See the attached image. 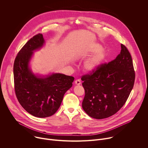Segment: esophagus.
Here are the masks:
<instances>
[{"label": "esophagus", "mask_w": 148, "mask_h": 148, "mask_svg": "<svg viewBox=\"0 0 148 148\" xmlns=\"http://www.w3.org/2000/svg\"><path fill=\"white\" fill-rule=\"evenodd\" d=\"M75 84L76 85H80L81 84V81L79 79H76L75 81Z\"/></svg>", "instance_id": "34e87169"}]
</instances>
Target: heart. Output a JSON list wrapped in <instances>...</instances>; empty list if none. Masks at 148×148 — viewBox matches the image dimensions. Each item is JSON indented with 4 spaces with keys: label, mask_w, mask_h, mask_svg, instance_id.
I'll list each match as a JSON object with an SVG mask.
<instances>
[{
    "label": "heart",
    "mask_w": 148,
    "mask_h": 148,
    "mask_svg": "<svg viewBox=\"0 0 148 148\" xmlns=\"http://www.w3.org/2000/svg\"><path fill=\"white\" fill-rule=\"evenodd\" d=\"M102 47L98 43H93L88 49L89 54H95L84 63V69L88 73H93L97 70L106 58L107 54Z\"/></svg>",
    "instance_id": "b5f03b06"
}]
</instances>
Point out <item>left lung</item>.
Masks as SVG:
<instances>
[{
    "label": "left lung",
    "instance_id": "obj_1",
    "mask_svg": "<svg viewBox=\"0 0 148 148\" xmlns=\"http://www.w3.org/2000/svg\"><path fill=\"white\" fill-rule=\"evenodd\" d=\"M116 58L102 64L81 80L85 90L82 107L90 116L101 119L116 114L125 103L134 87L135 74L130 53L121 44Z\"/></svg>",
    "mask_w": 148,
    "mask_h": 148
}]
</instances>
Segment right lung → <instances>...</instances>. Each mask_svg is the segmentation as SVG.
<instances>
[{
    "label": "right lung",
    "mask_w": 148,
    "mask_h": 148,
    "mask_svg": "<svg viewBox=\"0 0 148 148\" xmlns=\"http://www.w3.org/2000/svg\"><path fill=\"white\" fill-rule=\"evenodd\" d=\"M45 43L42 34L33 36L19 51L13 66L16 97L27 112L38 118L49 117L57 112L74 80L72 76L60 73L41 76L32 72L29 63L33 51Z\"/></svg>",
    "instance_id": "add662e5"
}]
</instances>
